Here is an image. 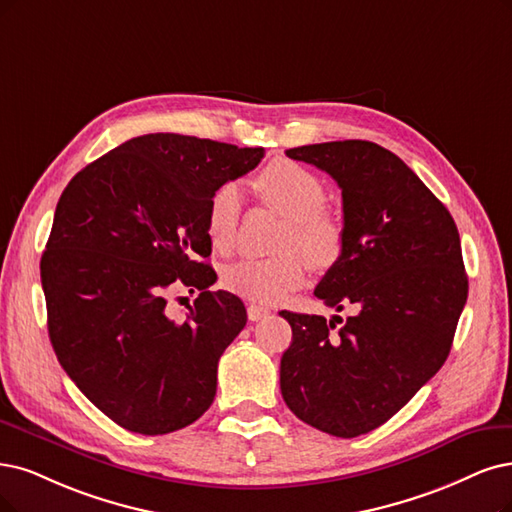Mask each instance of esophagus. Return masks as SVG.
<instances>
[{
	"mask_svg": "<svg viewBox=\"0 0 512 512\" xmlns=\"http://www.w3.org/2000/svg\"><path fill=\"white\" fill-rule=\"evenodd\" d=\"M246 312H249V318L253 320H261V318H266L268 314H270V310L268 308H263V306H259V304H249V308H246Z\"/></svg>",
	"mask_w": 512,
	"mask_h": 512,
	"instance_id": "1",
	"label": "esophagus"
}]
</instances>
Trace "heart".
Wrapping results in <instances>:
<instances>
[{
	"label": "heart",
	"instance_id": "heart-1",
	"mask_svg": "<svg viewBox=\"0 0 512 512\" xmlns=\"http://www.w3.org/2000/svg\"><path fill=\"white\" fill-rule=\"evenodd\" d=\"M257 196L287 217L274 257H246L223 272V285L236 295L276 304L299 289L306 280V259L314 268H329L342 255L344 232L339 223L323 213L327 187L312 170L289 160L268 164L255 177ZM242 213V192L236 183L217 187L206 206V238L217 253L234 249Z\"/></svg>",
	"mask_w": 512,
	"mask_h": 512
}]
</instances>
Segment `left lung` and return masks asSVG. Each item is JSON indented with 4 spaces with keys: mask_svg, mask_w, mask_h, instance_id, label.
<instances>
[{
    "mask_svg": "<svg viewBox=\"0 0 512 512\" xmlns=\"http://www.w3.org/2000/svg\"><path fill=\"white\" fill-rule=\"evenodd\" d=\"M287 156L342 189L344 249L314 295L354 314L280 312L293 329L280 392L301 422L352 439L388 422L447 361L468 297L460 234L443 202L377 143H316Z\"/></svg>",
    "mask_w": 512,
    "mask_h": 512,
    "instance_id": "left-lung-1",
    "label": "left lung"
}]
</instances>
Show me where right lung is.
Segmentation results:
<instances>
[{"instance_id":"right-lung-1","label":"right lung","mask_w":512,"mask_h":512,"mask_svg":"<svg viewBox=\"0 0 512 512\" xmlns=\"http://www.w3.org/2000/svg\"><path fill=\"white\" fill-rule=\"evenodd\" d=\"M261 158L263 147L156 132L94 160L61 194L40 263L48 335L65 373L118 426L154 437L211 407L246 310L208 291L206 206ZM179 284L201 291L183 321L165 308Z\"/></svg>"}]
</instances>
